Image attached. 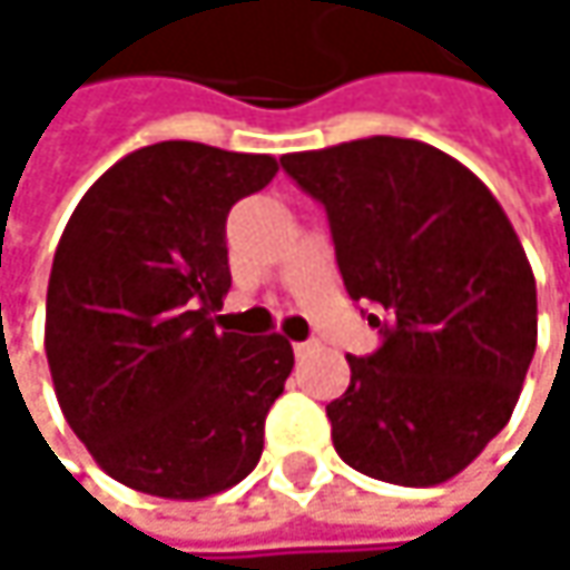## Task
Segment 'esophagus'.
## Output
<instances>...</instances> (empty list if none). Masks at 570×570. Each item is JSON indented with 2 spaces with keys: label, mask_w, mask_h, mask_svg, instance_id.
<instances>
[{
  "label": "esophagus",
  "mask_w": 570,
  "mask_h": 570,
  "mask_svg": "<svg viewBox=\"0 0 570 570\" xmlns=\"http://www.w3.org/2000/svg\"><path fill=\"white\" fill-rule=\"evenodd\" d=\"M313 350H316V343H293V353H296V360L309 356Z\"/></svg>",
  "instance_id": "1"
}]
</instances>
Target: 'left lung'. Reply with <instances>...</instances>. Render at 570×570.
I'll use <instances>...</instances> for the list:
<instances>
[{
	"instance_id": "left-lung-1",
	"label": "left lung",
	"mask_w": 570,
	"mask_h": 570,
	"mask_svg": "<svg viewBox=\"0 0 570 570\" xmlns=\"http://www.w3.org/2000/svg\"><path fill=\"white\" fill-rule=\"evenodd\" d=\"M323 204L350 299L383 346L346 356L326 405L356 472L425 489L459 475L512 419L538 343L534 274L492 190L412 138H360L281 158Z\"/></svg>"
}]
</instances>
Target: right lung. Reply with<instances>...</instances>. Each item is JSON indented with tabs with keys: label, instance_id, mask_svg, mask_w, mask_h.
Segmentation results:
<instances>
[{
	"label": "right lung",
	"instance_id": "add662e5",
	"mask_svg": "<svg viewBox=\"0 0 570 570\" xmlns=\"http://www.w3.org/2000/svg\"><path fill=\"white\" fill-rule=\"evenodd\" d=\"M277 174L271 155L197 141L131 151L58 240L46 356L71 432L121 485L207 499L254 472L293 350L214 326L230 289L227 214Z\"/></svg>",
	"mask_w": 570,
	"mask_h": 570
}]
</instances>
